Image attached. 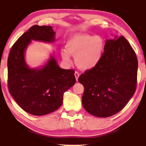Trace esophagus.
<instances>
[{"instance_id":"34e87169","label":"esophagus","mask_w":146,"mask_h":146,"mask_svg":"<svg viewBox=\"0 0 146 146\" xmlns=\"http://www.w3.org/2000/svg\"><path fill=\"white\" fill-rule=\"evenodd\" d=\"M75 78H76V81H78V78L80 76V74L78 72H77V71H75Z\"/></svg>"}]
</instances>
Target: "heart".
<instances>
[{"instance_id":"1","label":"heart","mask_w":146,"mask_h":146,"mask_svg":"<svg viewBox=\"0 0 146 146\" xmlns=\"http://www.w3.org/2000/svg\"><path fill=\"white\" fill-rule=\"evenodd\" d=\"M66 51L61 52L63 60L70 63L75 56L76 65L86 71L95 68L100 61L104 49V42L100 36L78 34L71 37L66 44Z\"/></svg>"}]
</instances>
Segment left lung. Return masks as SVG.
Listing matches in <instances>:
<instances>
[{
    "mask_svg": "<svg viewBox=\"0 0 146 146\" xmlns=\"http://www.w3.org/2000/svg\"><path fill=\"white\" fill-rule=\"evenodd\" d=\"M138 61L123 36L107 39L100 61L78 78L84 86L82 105L87 112L108 117L124 107L134 94Z\"/></svg>",
    "mask_w": 146,
    "mask_h": 146,
    "instance_id": "left-lung-1",
    "label": "left lung"
}]
</instances>
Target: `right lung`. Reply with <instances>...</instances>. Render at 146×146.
<instances>
[{
  "instance_id": "right-lung-1",
  "label": "right lung",
  "mask_w": 146,
  "mask_h": 146,
  "mask_svg": "<svg viewBox=\"0 0 146 146\" xmlns=\"http://www.w3.org/2000/svg\"><path fill=\"white\" fill-rule=\"evenodd\" d=\"M55 35L52 26H33L14 43L8 57L9 93L20 107L34 115L60 108L64 93L76 82L74 70L61 68L52 54L41 67L31 68L26 63L25 52L32 40L53 42Z\"/></svg>"
}]
</instances>
